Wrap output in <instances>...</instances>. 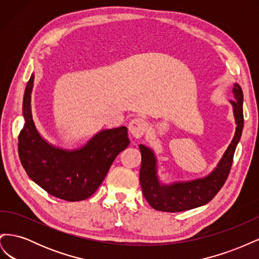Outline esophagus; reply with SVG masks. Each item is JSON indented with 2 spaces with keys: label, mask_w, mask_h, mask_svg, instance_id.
Masks as SVG:
<instances>
[{
  "label": "esophagus",
  "mask_w": 259,
  "mask_h": 259,
  "mask_svg": "<svg viewBox=\"0 0 259 259\" xmlns=\"http://www.w3.org/2000/svg\"><path fill=\"white\" fill-rule=\"evenodd\" d=\"M148 123L142 117H135L128 124V130L131 134L135 138H142L147 131Z\"/></svg>",
  "instance_id": "esophagus-1"
}]
</instances>
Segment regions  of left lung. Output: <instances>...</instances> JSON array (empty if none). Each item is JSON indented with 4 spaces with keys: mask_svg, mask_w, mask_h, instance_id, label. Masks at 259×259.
I'll return each mask as SVG.
<instances>
[{
    "mask_svg": "<svg viewBox=\"0 0 259 259\" xmlns=\"http://www.w3.org/2000/svg\"><path fill=\"white\" fill-rule=\"evenodd\" d=\"M233 94L236 100H231V104L238 125L236 134L217 167L208 176L188 183H176L170 186L161 185L156 176V160L153 152L149 148L139 145L142 152V167L139 173L140 186L144 197L154 209L168 213L189 210L206 204L222 189L229 176L234 151L241 138L244 124L243 92L238 83L233 85Z\"/></svg>",
    "mask_w": 259,
    "mask_h": 259,
    "instance_id": "obj_1",
    "label": "left lung"
}]
</instances>
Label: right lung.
Segmentation results:
<instances>
[{"mask_svg":"<svg viewBox=\"0 0 259 259\" xmlns=\"http://www.w3.org/2000/svg\"><path fill=\"white\" fill-rule=\"evenodd\" d=\"M34 75L27 83L22 103L23 127L18 136V154L28 176L53 197L69 202L94 194L112 162L130 145L127 128L121 126L98 133L83 148L66 151L40 136L31 113Z\"/></svg>","mask_w":259,"mask_h":259,"instance_id":"obj_1","label":"right lung"}]
</instances>
